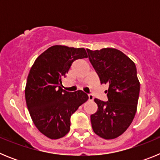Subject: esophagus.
I'll return each instance as SVG.
<instances>
[{
	"label": "esophagus",
	"mask_w": 160,
	"mask_h": 160,
	"mask_svg": "<svg viewBox=\"0 0 160 160\" xmlns=\"http://www.w3.org/2000/svg\"><path fill=\"white\" fill-rule=\"evenodd\" d=\"M88 98L90 101H93L94 100V97H93L92 94H88Z\"/></svg>",
	"instance_id": "34e87169"
}]
</instances>
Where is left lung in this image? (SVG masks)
<instances>
[{
    "label": "left lung",
    "instance_id": "8db88e82",
    "mask_svg": "<svg viewBox=\"0 0 160 160\" xmlns=\"http://www.w3.org/2000/svg\"><path fill=\"white\" fill-rule=\"evenodd\" d=\"M87 51L101 84L109 85L108 101L94 99L98 111L90 115L93 131L105 139L115 138L129 128L136 113L140 90L136 66L118 49Z\"/></svg>",
    "mask_w": 160,
    "mask_h": 160
}]
</instances>
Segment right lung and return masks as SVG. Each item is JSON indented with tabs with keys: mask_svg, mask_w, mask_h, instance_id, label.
<instances>
[{
	"mask_svg": "<svg viewBox=\"0 0 160 160\" xmlns=\"http://www.w3.org/2000/svg\"><path fill=\"white\" fill-rule=\"evenodd\" d=\"M84 48L53 46L44 51L29 70L25 101L38 131L51 139L65 136L70 129V117L88 100L82 90L68 92L62 87L75 60L87 58Z\"/></svg>",
	"mask_w": 160,
	"mask_h": 160,
	"instance_id": "add662e5",
	"label": "right lung"
}]
</instances>
